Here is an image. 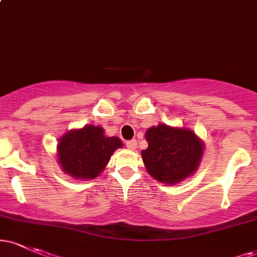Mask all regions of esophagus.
I'll return each instance as SVG.
<instances>
[{"mask_svg":"<svg viewBox=\"0 0 257 257\" xmlns=\"http://www.w3.org/2000/svg\"><path fill=\"white\" fill-rule=\"evenodd\" d=\"M125 146L128 147L129 150H135V149H137V146H138L137 140H128L125 143Z\"/></svg>","mask_w":257,"mask_h":257,"instance_id":"34e87169","label":"esophagus"}]
</instances>
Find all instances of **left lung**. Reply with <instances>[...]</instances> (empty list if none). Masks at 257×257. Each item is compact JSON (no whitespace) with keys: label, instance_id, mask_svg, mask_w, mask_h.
Segmentation results:
<instances>
[{"label":"left lung","instance_id":"obj_1","mask_svg":"<svg viewBox=\"0 0 257 257\" xmlns=\"http://www.w3.org/2000/svg\"><path fill=\"white\" fill-rule=\"evenodd\" d=\"M149 147L143 150L144 164L153 179L176 184L192 175L203 155V145L192 131L159 124L146 132Z\"/></svg>","mask_w":257,"mask_h":257}]
</instances>
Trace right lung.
<instances>
[{
    "mask_svg": "<svg viewBox=\"0 0 257 257\" xmlns=\"http://www.w3.org/2000/svg\"><path fill=\"white\" fill-rule=\"evenodd\" d=\"M122 143L107 138L100 126L85 125L71 131L59 140L58 157L64 172L76 179H94L104 170L112 153Z\"/></svg>",
    "mask_w": 257,
    "mask_h": 257,
    "instance_id": "1",
    "label": "right lung"
}]
</instances>
